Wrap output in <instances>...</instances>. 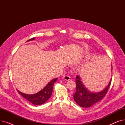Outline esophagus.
Segmentation results:
<instances>
[{"mask_svg":"<svg viewBox=\"0 0 125 125\" xmlns=\"http://www.w3.org/2000/svg\"><path fill=\"white\" fill-rule=\"evenodd\" d=\"M63 78H64V80H66V81H69L70 79V76L69 75H64L63 76Z\"/></svg>","mask_w":125,"mask_h":125,"instance_id":"obj_1","label":"esophagus"}]
</instances>
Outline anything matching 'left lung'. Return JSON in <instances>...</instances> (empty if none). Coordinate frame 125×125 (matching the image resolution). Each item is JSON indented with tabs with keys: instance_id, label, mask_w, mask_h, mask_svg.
I'll list each match as a JSON object with an SVG mask.
<instances>
[{
	"instance_id": "8db88e82",
	"label": "left lung",
	"mask_w": 125,
	"mask_h": 125,
	"mask_svg": "<svg viewBox=\"0 0 125 125\" xmlns=\"http://www.w3.org/2000/svg\"><path fill=\"white\" fill-rule=\"evenodd\" d=\"M113 67L111 66V70ZM111 78L107 86L99 92H93L86 88L79 75L76 76V89L73 95L75 102L82 107L87 108L92 106L101 100L107 93L111 83Z\"/></svg>"
}]
</instances>
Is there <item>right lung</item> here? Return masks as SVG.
<instances>
[{
    "label": "right lung",
    "mask_w": 125,
    "mask_h": 125,
    "mask_svg": "<svg viewBox=\"0 0 125 125\" xmlns=\"http://www.w3.org/2000/svg\"><path fill=\"white\" fill-rule=\"evenodd\" d=\"M35 38H32L27 42L34 40ZM57 80L58 78H56L51 80L43 89L34 94H27L23 93L18 90L17 91L26 100L34 105H39L44 103L50 98L52 92L54 84Z\"/></svg>",
    "instance_id": "1"
}]
</instances>
